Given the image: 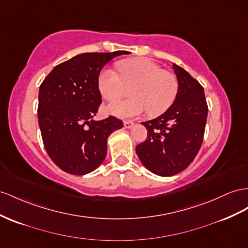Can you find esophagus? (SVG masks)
<instances>
[{
    "instance_id": "obj_1",
    "label": "esophagus",
    "mask_w": 248,
    "mask_h": 248,
    "mask_svg": "<svg viewBox=\"0 0 248 248\" xmlns=\"http://www.w3.org/2000/svg\"><path fill=\"white\" fill-rule=\"evenodd\" d=\"M133 126V122L132 121H124V127L125 128H131Z\"/></svg>"
}]
</instances>
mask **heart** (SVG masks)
<instances>
[{
	"label": "heart",
	"instance_id": "1",
	"mask_svg": "<svg viewBox=\"0 0 248 248\" xmlns=\"http://www.w3.org/2000/svg\"><path fill=\"white\" fill-rule=\"evenodd\" d=\"M120 75L110 68L103 69L98 76V89L101 96L112 101L122 97L130 89L131 98L110 103L106 110L119 118L142 115L147 110L151 117L168 110L178 93L177 77L163 70L147 58L125 59L118 63Z\"/></svg>",
	"mask_w": 248,
	"mask_h": 248
}]
</instances>
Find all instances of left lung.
Returning <instances> with one entry per match:
<instances>
[{
  "label": "left lung",
  "instance_id": "1",
  "mask_svg": "<svg viewBox=\"0 0 248 248\" xmlns=\"http://www.w3.org/2000/svg\"><path fill=\"white\" fill-rule=\"evenodd\" d=\"M178 93L163 115L142 122L147 139L136 151L147 169L160 176H171L188 167L202 147L207 118L202 85L185 69L173 63Z\"/></svg>",
  "mask_w": 248,
  "mask_h": 248
}]
</instances>
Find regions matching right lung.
<instances>
[{"label":"right lung","instance_id":"right-lung-1","mask_svg":"<svg viewBox=\"0 0 248 248\" xmlns=\"http://www.w3.org/2000/svg\"><path fill=\"white\" fill-rule=\"evenodd\" d=\"M128 53H82L56 65L44 79L38 124L46 153L62 171L83 175L103 163L108 138L123 122L113 116L93 120L102 102L98 76L110 59Z\"/></svg>","mask_w":248,"mask_h":248}]
</instances>
